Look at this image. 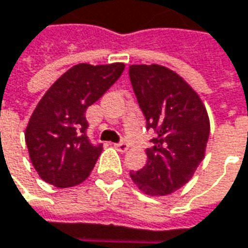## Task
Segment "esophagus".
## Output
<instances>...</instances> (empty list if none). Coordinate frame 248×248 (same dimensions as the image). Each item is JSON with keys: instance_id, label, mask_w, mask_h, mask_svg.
Segmentation results:
<instances>
[{"instance_id": "obj_1", "label": "esophagus", "mask_w": 248, "mask_h": 248, "mask_svg": "<svg viewBox=\"0 0 248 248\" xmlns=\"http://www.w3.org/2000/svg\"><path fill=\"white\" fill-rule=\"evenodd\" d=\"M115 147H116V150H119L121 153H124V152H127L129 145H127L126 142H119V143H116V145H115Z\"/></svg>"}]
</instances>
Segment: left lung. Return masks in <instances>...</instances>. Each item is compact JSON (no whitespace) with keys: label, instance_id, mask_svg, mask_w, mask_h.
<instances>
[{"label":"left lung","instance_id":"obj_1","mask_svg":"<svg viewBox=\"0 0 248 248\" xmlns=\"http://www.w3.org/2000/svg\"><path fill=\"white\" fill-rule=\"evenodd\" d=\"M129 77L146 127L156 133L146 166L130 177L145 194L166 196L183 187L204 157L207 110L190 85L166 66L130 65Z\"/></svg>","mask_w":248,"mask_h":248}]
</instances>
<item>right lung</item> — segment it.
<instances>
[{
    "instance_id": "obj_1",
    "label": "right lung",
    "mask_w": 248,
    "mask_h": 248,
    "mask_svg": "<svg viewBox=\"0 0 248 248\" xmlns=\"http://www.w3.org/2000/svg\"><path fill=\"white\" fill-rule=\"evenodd\" d=\"M124 63H78L38 102L25 129L30 159L39 177L55 187H74L93 169L102 145H92L85 112L121 78Z\"/></svg>"
}]
</instances>
